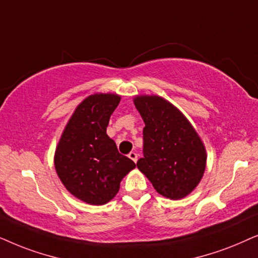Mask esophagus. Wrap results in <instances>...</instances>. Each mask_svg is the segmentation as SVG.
Wrapping results in <instances>:
<instances>
[{
    "label": "esophagus",
    "instance_id": "esophagus-1",
    "mask_svg": "<svg viewBox=\"0 0 258 258\" xmlns=\"http://www.w3.org/2000/svg\"><path fill=\"white\" fill-rule=\"evenodd\" d=\"M128 158H130V159H132L133 161H135V163H137V160H138V154H137L136 152H133V151H132V152L128 153Z\"/></svg>",
    "mask_w": 258,
    "mask_h": 258
}]
</instances>
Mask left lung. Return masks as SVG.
Instances as JSON below:
<instances>
[{"instance_id": "1", "label": "left lung", "mask_w": 258, "mask_h": 258, "mask_svg": "<svg viewBox=\"0 0 258 258\" xmlns=\"http://www.w3.org/2000/svg\"><path fill=\"white\" fill-rule=\"evenodd\" d=\"M135 105L145 122L144 157L137 163L158 194L180 199L197 186L207 154L187 119L160 97H137Z\"/></svg>"}]
</instances>
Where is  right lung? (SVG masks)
<instances>
[{"instance_id": "add662e5", "label": "right lung", "mask_w": 258, "mask_h": 258, "mask_svg": "<svg viewBox=\"0 0 258 258\" xmlns=\"http://www.w3.org/2000/svg\"><path fill=\"white\" fill-rule=\"evenodd\" d=\"M115 94H94L85 99L68 121L55 151V169L75 197L102 205L118 194L120 181L136 167L119 153L106 133L109 118L119 105Z\"/></svg>"}]
</instances>
